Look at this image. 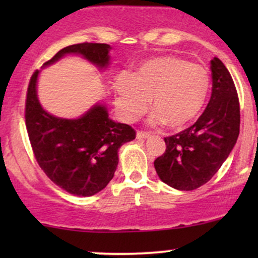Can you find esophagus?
Here are the masks:
<instances>
[{"label":"esophagus","mask_w":258,"mask_h":258,"mask_svg":"<svg viewBox=\"0 0 258 258\" xmlns=\"http://www.w3.org/2000/svg\"><path fill=\"white\" fill-rule=\"evenodd\" d=\"M136 137H137V139H147V138H149L150 137V135L148 132H137V136H136Z\"/></svg>","instance_id":"34e87169"}]
</instances>
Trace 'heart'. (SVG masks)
Masks as SVG:
<instances>
[{
	"instance_id": "b5f03b06",
	"label": "heart",
	"mask_w": 258,
	"mask_h": 258,
	"mask_svg": "<svg viewBox=\"0 0 258 258\" xmlns=\"http://www.w3.org/2000/svg\"><path fill=\"white\" fill-rule=\"evenodd\" d=\"M211 92V78L204 67L176 55H160L139 65L137 73L117 78V105L128 122L149 109L153 126L166 123L180 131L200 117Z\"/></svg>"
}]
</instances>
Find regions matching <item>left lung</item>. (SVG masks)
I'll use <instances>...</instances> for the list:
<instances>
[{
  "label": "left lung",
  "mask_w": 258,
  "mask_h": 258,
  "mask_svg": "<svg viewBox=\"0 0 258 258\" xmlns=\"http://www.w3.org/2000/svg\"><path fill=\"white\" fill-rule=\"evenodd\" d=\"M212 93L197 122L165 138L166 150L154 161L159 178L177 190L209 182L233 150L240 128V108L233 79L218 58L211 60Z\"/></svg>",
  "instance_id": "left-lung-1"
}]
</instances>
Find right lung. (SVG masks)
<instances>
[{"instance_id": "right-lung-1", "label": "right lung", "mask_w": 258, "mask_h": 258, "mask_svg": "<svg viewBox=\"0 0 258 258\" xmlns=\"http://www.w3.org/2000/svg\"><path fill=\"white\" fill-rule=\"evenodd\" d=\"M111 47L106 43H79L60 49L42 68L65 55H80L104 70L110 64ZM35 72L26 96L25 121L29 139L40 167L49 179L76 197H92L108 185L119 164V149L136 138L126 123L109 117L104 102L92 105L76 119L49 114L37 96Z\"/></svg>"}]
</instances>
